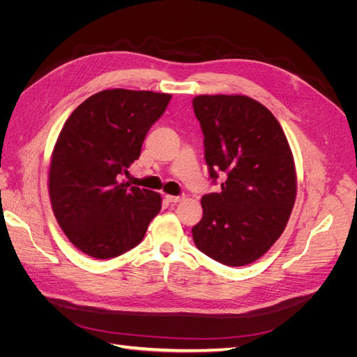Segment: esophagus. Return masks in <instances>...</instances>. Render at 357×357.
I'll return each mask as SVG.
<instances>
[{
  "label": "esophagus",
  "mask_w": 357,
  "mask_h": 357,
  "mask_svg": "<svg viewBox=\"0 0 357 357\" xmlns=\"http://www.w3.org/2000/svg\"><path fill=\"white\" fill-rule=\"evenodd\" d=\"M165 198H167V201L171 202V204H177V202H180V201L183 199V197H174V195H167Z\"/></svg>",
  "instance_id": "34e87169"
}]
</instances>
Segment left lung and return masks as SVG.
<instances>
[{"mask_svg": "<svg viewBox=\"0 0 357 357\" xmlns=\"http://www.w3.org/2000/svg\"><path fill=\"white\" fill-rule=\"evenodd\" d=\"M192 105L210 178H225L220 192L202 197L193 241L223 265H248L280 238L294 208L296 172L287 138L274 114L248 96L199 95Z\"/></svg>", "mask_w": 357, "mask_h": 357, "instance_id": "left-lung-1", "label": "left lung"}]
</instances>
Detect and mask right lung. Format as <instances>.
Returning a JSON list of instances; mask_svg holds the SVG:
<instances>
[{
    "instance_id": "right-lung-1",
    "label": "right lung",
    "mask_w": 357,
    "mask_h": 357,
    "mask_svg": "<svg viewBox=\"0 0 357 357\" xmlns=\"http://www.w3.org/2000/svg\"><path fill=\"white\" fill-rule=\"evenodd\" d=\"M168 93L107 89L89 96L63 123L53 149L49 193L55 218L80 252L110 259L144 238L160 195L122 181L139 158Z\"/></svg>"
}]
</instances>
